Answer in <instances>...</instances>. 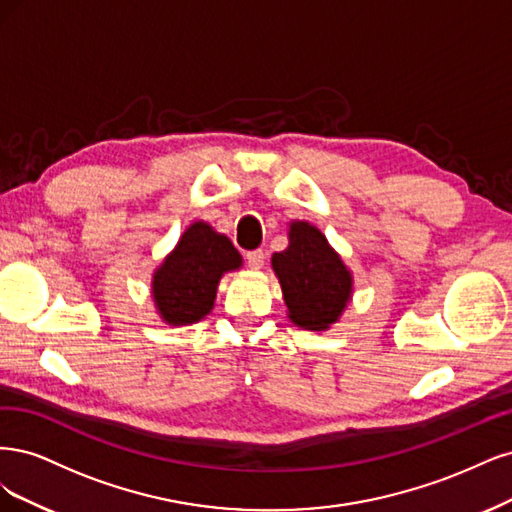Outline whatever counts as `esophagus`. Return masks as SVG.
Listing matches in <instances>:
<instances>
[{"label":"esophagus","mask_w":512,"mask_h":512,"mask_svg":"<svg viewBox=\"0 0 512 512\" xmlns=\"http://www.w3.org/2000/svg\"><path fill=\"white\" fill-rule=\"evenodd\" d=\"M263 259H266V255H263V251H261V249L246 253V261H249V266H251L253 270H259V268L263 266Z\"/></svg>","instance_id":"obj_1"}]
</instances>
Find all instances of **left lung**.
Returning a JSON list of instances; mask_svg holds the SVG:
<instances>
[{
    "instance_id": "1",
    "label": "left lung",
    "mask_w": 512,
    "mask_h": 512,
    "mask_svg": "<svg viewBox=\"0 0 512 512\" xmlns=\"http://www.w3.org/2000/svg\"><path fill=\"white\" fill-rule=\"evenodd\" d=\"M289 319L310 332L336 323L353 293V274L315 225L293 221L289 246L272 255Z\"/></svg>"
}]
</instances>
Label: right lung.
<instances>
[{
    "instance_id": "obj_1",
    "label": "right lung",
    "mask_w": 512,
    "mask_h": 512,
    "mask_svg": "<svg viewBox=\"0 0 512 512\" xmlns=\"http://www.w3.org/2000/svg\"><path fill=\"white\" fill-rule=\"evenodd\" d=\"M240 266L242 257L227 236L204 221L191 223L153 274L159 317L170 325L202 321L214 306L221 276Z\"/></svg>"
}]
</instances>
